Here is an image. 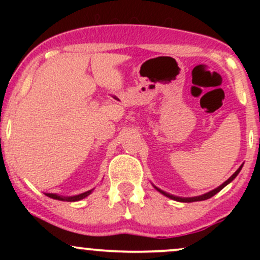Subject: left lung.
<instances>
[{
	"instance_id": "obj_1",
	"label": "left lung",
	"mask_w": 260,
	"mask_h": 260,
	"mask_svg": "<svg viewBox=\"0 0 260 260\" xmlns=\"http://www.w3.org/2000/svg\"><path fill=\"white\" fill-rule=\"evenodd\" d=\"M242 166L243 165H241L240 168H238V170L237 171L235 172L234 175L231 176V177L229 178L228 181H225L223 182V183L221 184V186H219L217 188H215V189H213V190H210V192H208V193H205V194H202V196H198V197H192V198H182V197H176V196H172V194H170V193H166V192H164V190H161L160 188H157V187H155V189L156 190H159V192L161 193V194H164V196H166L168 197V198H170V199H174V201H177V202H183V203H192V202H201V201H207V199H209V198H211V197L213 196H215L216 193H219L220 190L222 189L223 187H226L228 186V184L230 183V182H232L236 178V176H237L238 174H240V171H241V169H242Z\"/></svg>"
}]
</instances>
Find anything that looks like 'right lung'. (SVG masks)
Returning <instances> with one entry per match:
<instances>
[{"label": "right lung", "instance_id": "obj_1", "mask_svg": "<svg viewBox=\"0 0 260 260\" xmlns=\"http://www.w3.org/2000/svg\"><path fill=\"white\" fill-rule=\"evenodd\" d=\"M92 192V189L88 190V192H84V193H80L78 196H73V197H62V196H58V194H53V193H45L47 197H50V198L52 199H57V201H64V202H78L80 199H84L85 197H88L90 193Z\"/></svg>", "mask_w": 260, "mask_h": 260}]
</instances>
